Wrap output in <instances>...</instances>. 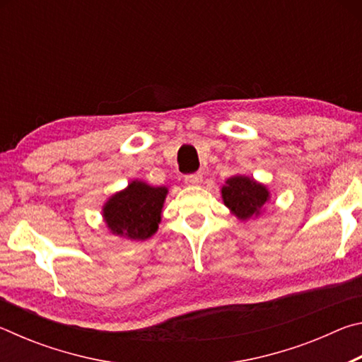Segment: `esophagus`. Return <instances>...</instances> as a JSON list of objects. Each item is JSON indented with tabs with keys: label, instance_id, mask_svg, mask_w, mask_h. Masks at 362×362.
I'll list each match as a JSON object with an SVG mask.
<instances>
[{
	"label": "esophagus",
	"instance_id": "esophagus-1",
	"mask_svg": "<svg viewBox=\"0 0 362 362\" xmlns=\"http://www.w3.org/2000/svg\"><path fill=\"white\" fill-rule=\"evenodd\" d=\"M201 182H203V175H201V174H192V175H187L185 177L187 185L194 187V185H199Z\"/></svg>",
	"mask_w": 362,
	"mask_h": 362
}]
</instances>
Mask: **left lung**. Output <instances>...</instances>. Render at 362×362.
<instances>
[{
    "instance_id": "8db88e82",
    "label": "left lung",
    "mask_w": 362,
    "mask_h": 362,
    "mask_svg": "<svg viewBox=\"0 0 362 362\" xmlns=\"http://www.w3.org/2000/svg\"><path fill=\"white\" fill-rule=\"evenodd\" d=\"M220 192H222L223 204L228 207L233 216L243 222L259 217L272 198L267 185L241 174L230 177Z\"/></svg>"
}]
</instances>
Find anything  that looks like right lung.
<instances>
[{"instance_id":"1","label":"right lung","mask_w":362,"mask_h":362,"mask_svg":"<svg viewBox=\"0 0 362 362\" xmlns=\"http://www.w3.org/2000/svg\"><path fill=\"white\" fill-rule=\"evenodd\" d=\"M168 193V187H151L146 182L132 180L103 204V222L112 235L131 241L148 240L158 231Z\"/></svg>"}]
</instances>
